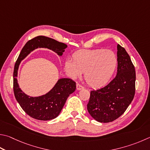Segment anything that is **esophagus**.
I'll use <instances>...</instances> for the list:
<instances>
[{
  "instance_id": "34e87169",
  "label": "esophagus",
  "mask_w": 150,
  "mask_h": 150,
  "mask_svg": "<svg viewBox=\"0 0 150 150\" xmlns=\"http://www.w3.org/2000/svg\"><path fill=\"white\" fill-rule=\"evenodd\" d=\"M84 88L83 86H81L79 84H77V91H80V90H82Z\"/></svg>"
}]
</instances>
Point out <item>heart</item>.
Listing matches in <instances>:
<instances>
[{"mask_svg": "<svg viewBox=\"0 0 150 150\" xmlns=\"http://www.w3.org/2000/svg\"><path fill=\"white\" fill-rule=\"evenodd\" d=\"M118 65L116 54L111 50H81L73 54L72 59H67L64 68L71 77L84 72L86 83L92 87L105 85L115 73Z\"/></svg>", "mask_w": 150, "mask_h": 150, "instance_id": "heart-1", "label": "heart"}]
</instances>
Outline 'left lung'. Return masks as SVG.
<instances>
[{"mask_svg":"<svg viewBox=\"0 0 150 150\" xmlns=\"http://www.w3.org/2000/svg\"><path fill=\"white\" fill-rule=\"evenodd\" d=\"M117 73L108 85L91 91L87 104L90 115L100 122L119 118L129 107L135 94L136 72L125 49L117 45Z\"/></svg>","mask_w":150,"mask_h":150,"instance_id":"left-lung-1","label":"left lung"}]
</instances>
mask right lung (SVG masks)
<instances>
[{"label": "right lung", "instance_id": "obj_1", "mask_svg": "<svg viewBox=\"0 0 150 150\" xmlns=\"http://www.w3.org/2000/svg\"><path fill=\"white\" fill-rule=\"evenodd\" d=\"M67 46L51 38L38 36L29 40L21 50L13 69V92L17 102L23 110L33 119L49 121L57 117L60 113L67 98L76 89L75 82L71 79L62 78L47 94L33 97L21 91L18 83V71L21 62L38 48L50 49L62 56Z\"/></svg>", "mask_w": 150, "mask_h": 150}]
</instances>
